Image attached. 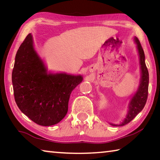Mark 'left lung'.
I'll list each match as a JSON object with an SVG mask.
<instances>
[{
    "mask_svg": "<svg viewBox=\"0 0 160 160\" xmlns=\"http://www.w3.org/2000/svg\"><path fill=\"white\" fill-rule=\"evenodd\" d=\"M135 42L137 45L138 51L139 53L140 70H141V78H140V85L136 92L128 104V112L125 119L118 125L110 123L113 126H122L128 123L135 116L141 112L146 104L148 95V85H149V73L145 62V53L140 41L137 37L134 38Z\"/></svg>",
    "mask_w": 160,
    "mask_h": 160,
    "instance_id": "left-lung-1",
    "label": "left lung"
}]
</instances>
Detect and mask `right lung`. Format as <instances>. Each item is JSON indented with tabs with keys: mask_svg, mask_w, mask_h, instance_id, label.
Returning <instances> with one entry per match:
<instances>
[{
	"mask_svg": "<svg viewBox=\"0 0 160 160\" xmlns=\"http://www.w3.org/2000/svg\"><path fill=\"white\" fill-rule=\"evenodd\" d=\"M82 75L50 73L34 50L31 34L19 47L12 73L16 104L24 114L40 126L58 123L66 115L72 91Z\"/></svg>",
	"mask_w": 160,
	"mask_h": 160,
	"instance_id": "right-lung-1",
	"label": "right lung"
}]
</instances>
